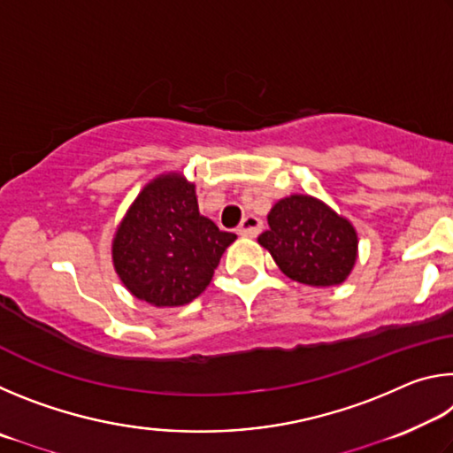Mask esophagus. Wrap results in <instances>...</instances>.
<instances>
[{
    "label": "esophagus",
    "mask_w": 453,
    "mask_h": 453,
    "mask_svg": "<svg viewBox=\"0 0 453 453\" xmlns=\"http://www.w3.org/2000/svg\"><path fill=\"white\" fill-rule=\"evenodd\" d=\"M264 229V221L256 218V216H248L243 218L242 226L237 227V234H240L242 237H257L259 234H262Z\"/></svg>",
    "instance_id": "34e87169"
}]
</instances>
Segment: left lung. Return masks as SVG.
<instances>
[{"instance_id": "1", "label": "left lung", "mask_w": 453, "mask_h": 453, "mask_svg": "<svg viewBox=\"0 0 453 453\" xmlns=\"http://www.w3.org/2000/svg\"><path fill=\"white\" fill-rule=\"evenodd\" d=\"M270 229L257 237L289 280L313 288L346 281L357 259V234L319 199L294 194L267 213Z\"/></svg>"}]
</instances>
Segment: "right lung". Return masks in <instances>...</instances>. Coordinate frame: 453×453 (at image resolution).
Returning <instances> with one entry per match:
<instances>
[{"label":"right lung","mask_w":453,"mask_h":453,"mask_svg":"<svg viewBox=\"0 0 453 453\" xmlns=\"http://www.w3.org/2000/svg\"><path fill=\"white\" fill-rule=\"evenodd\" d=\"M235 237L199 213L194 183L181 173H164L140 191L118 226L113 267L137 300L175 308L210 286Z\"/></svg>","instance_id":"1"}]
</instances>
